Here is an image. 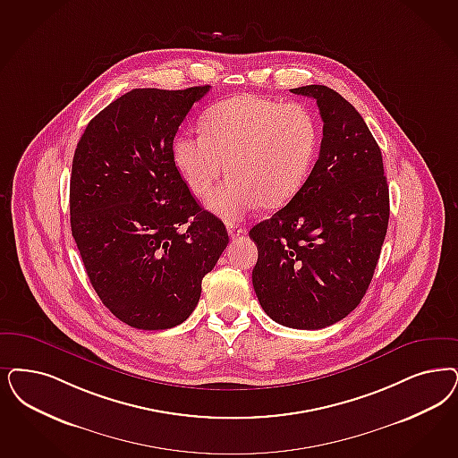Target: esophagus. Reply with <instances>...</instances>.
Segmentation results:
<instances>
[{
    "label": "esophagus",
    "mask_w": 458,
    "mask_h": 458,
    "mask_svg": "<svg viewBox=\"0 0 458 458\" xmlns=\"http://www.w3.org/2000/svg\"><path fill=\"white\" fill-rule=\"evenodd\" d=\"M226 228H228V235L232 238H237L245 233V228L240 226L238 223H226Z\"/></svg>",
    "instance_id": "obj_1"
}]
</instances>
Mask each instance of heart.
Returning <instances> with one entry per match:
<instances>
[{
    "mask_svg": "<svg viewBox=\"0 0 458 458\" xmlns=\"http://www.w3.org/2000/svg\"><path fill=\"white\" fill-rule=\"evenodd\" d=\"M203 128L205 133L174 139V164L198 198L213 190L225 169L232 174L206 201L223 220H238L260 205H285L315 162L318 123L301 103L232 96L206 111Z\"/></svg>",
    "mask_w": 458,
    "mask_h": 458,
    "instance_id": "b5f03b06",
    "label": "heart"
}]
</instances>
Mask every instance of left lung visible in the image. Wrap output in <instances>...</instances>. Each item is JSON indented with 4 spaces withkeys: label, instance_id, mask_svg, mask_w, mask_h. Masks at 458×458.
Segmentation results:
<instances>
[{
    "label": "left lung",
    "instance_id": "obj_1",
    "mask_svg": "<svg viewBox=\"0 0 458 458\" xmlns=\"http://www.w3.org/2000/svg\"><path fill=\"white\" fill-rule=\"evenodd\" d=\"M313 98L323 120L319 157L296 196L250 230L252 283L262 310L296 330L350 315L377 266L389 223V186L360 113L328 86L291 89Z\"/></svg>",
    "mask_w": 458,
    "mask_h": 458
}]
</instances>
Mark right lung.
<instances>
[{
	"mask_svg": "<svg viewBox=\"0 0 458 458\" xmlns=\"http://www.w3.org/2000/svg\"><path fill=\"white\" fill-rule=\"evenodd\" d=\"M208 91L131 89L96 114L74 152L72 237L99 300L137 330L186 321L228 245L173 158L179 125Z\"/></svg>",
	"mask_w": 458,
	"mask_h": 458,
	"instance_id": "1",
	"label": "right lung"
}]
</instances>
